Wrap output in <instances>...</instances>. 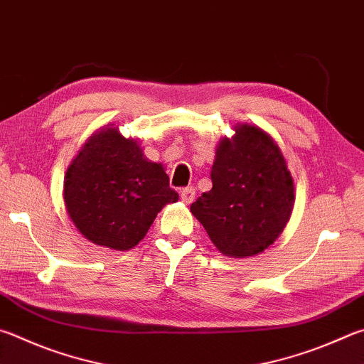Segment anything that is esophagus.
<instances>
[{"mask_svg":"<svg viewBox=\"0 0 364 364\" xmlns=\"http://www.w3.org/2000/svg\"><path fill=\"white\" fill-rule=\"evenodd\" d=\"M194 196H196V189H194L193 186L184 188V189H181V193H180L181 200H183L184 203H191V202H193V200H194Z\"/></svg>","mask_w":364,"mask_h":364,"instance_id":"esophagus-1","label":"esophagus"}]
</instances>
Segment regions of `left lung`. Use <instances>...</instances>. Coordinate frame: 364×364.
Masks as SVG:
<instances>
[{
  "label": "left lung",
  "mask_w": 364,
  "mask_h": 364,
  "mask_svg": "<svg viewBox=\"0 0 364 364\" xmlns=\"http://www.w3.org/2000/svg\"><path fill=\"white\" fill-rule=\"evenodd\" d=\"M218 143L211 188L191 205L220 253L250 257L279 239L294 207V181L266 130L237 124Z\"/></svg>",
  "instance_id": "left-lung-1"
}]
</instances>
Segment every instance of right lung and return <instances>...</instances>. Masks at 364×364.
Segmentation results:
<instances>
[{"label":"right lung","instance_id":"1","mask_svg":"<svg viewBox=\"0 0 364 364\" xmlns=\"http://www.w3.org/2000/svg\"><path fill=\"white\" fill-rule=\"evenodd\" d=\"M114 124L97 130L68 165L63 202L89 242L125 251L138 245L167 203L178 200L162 164Z\"/></svg>","mask_w":364,"mask_h":364}]
</instances>
